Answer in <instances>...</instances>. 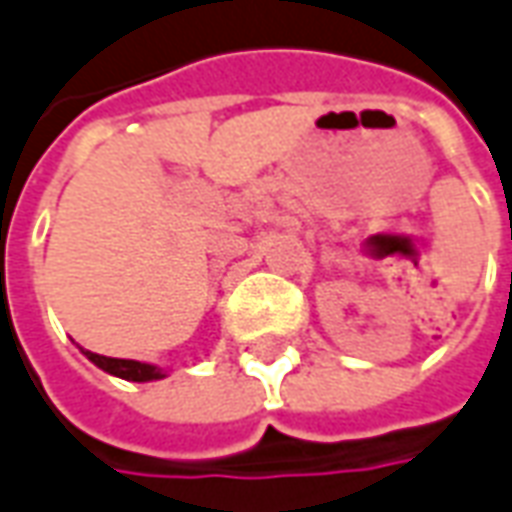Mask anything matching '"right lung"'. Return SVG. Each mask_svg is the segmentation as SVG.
Segmentation results:
<instances>
[{
	"instance_id": "1",
	"label": "right lung",
	"mask_w": 512,
	"mask_h": 512,
	"mask_svg": "<svg viewBox=\"0 0 512 512\" xmlns=\"http://www.w3.org/2000/svg\"><path fill=\"white\" fill-rule=\"evenodd\" d=\"M85 357L99 366L107 374H113V377H121V380H130V382H149V380H160V377H166L160 368L149 366V363H138V360H121V357H105V355H96V352H88L85 349Z\"/></svg>"
}]
</instances>
